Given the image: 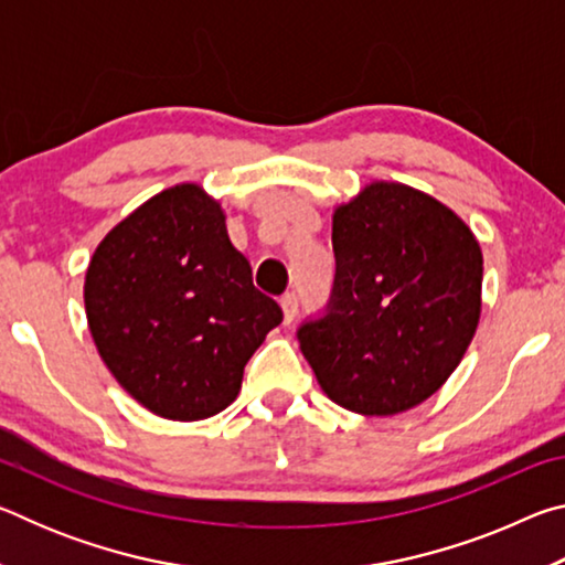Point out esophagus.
<instances>
[{
	"label": "esophagus",
	"mask_w": 565,
	"mask_h": 565,
	"mask_svg": "<svg viewBox=\"0 0 565 565\" xmlns=\"http://www.w3.org/2000/svg\"><path fill=\"white\" fill-rule=\"evenodd\" d=\"M281 311H284V323H291L296 311H299V301H296V294H284L281 296Z\"/></svg>",
	"instance_id": "esophagus-1"
}]
</instances>
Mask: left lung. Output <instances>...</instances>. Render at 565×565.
<instances>
[{"label":"left lung","instance_id":"1","mask_svg":"<svg viewBox=\"0 0 565 565\" xmlns=\"http://www.w3.org/2000/svg\"><path fill=\"white\" fill-rule=\"evenodd\" d=\"M331 224L333 294L299 329L301 351L333 404L404 414L446 384L473 341L481 246L454 209L398 181H371Z\"/></svg>","mask_w":565,"mask_h":565}]
</instances>
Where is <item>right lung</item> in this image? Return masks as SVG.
Masks as SVG:
<instances>
[{"instance_id": "obj_1", "label": "right lung", "mask_w": 565, "mask_h": 565, "mask_svg": "<svg viewBox=\"0 0 565 565\" xmlns=\"http://www.w3.org/2000/svg\"><path fill=\"white\" fill-rule=\"evenodd\" d=\"M84 309L111 376L169 420H202L232 404L246 361L284 319L252 284L222 204L199 184L159 191L102 238Z\"/></svg>"}]
</instances>
